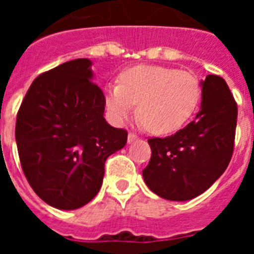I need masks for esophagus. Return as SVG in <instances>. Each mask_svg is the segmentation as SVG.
I'll list each match as a JSON object with an SVG mask.
<instances>
[{"label": "esophagus", "instance_id": "1", "mask_svg": "<svg viewBox=\"0 0 254 254\" xmlns=\"http://www.w3.org/2000/svg\"><path fill=\"white\" fill-rule=\"evenodd\" d=\"M137 134H134V133H132V132H129L128 133V137H127V141H128V143H132V142H134V141L137 140Z\"/></svg>", "mask_w": 254, "mask_h": 254}]
</instances>
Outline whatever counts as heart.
Segmentation results:
<instances>
[{
    "mask_svg": "<svg viewBox=\"0 0 254 254\" xmlns=\"http://www.w3.org/2000/svg\"><path fill=\"white\" fill-rule=\"evenodd\" d=\"M201 96L193 73L167 66H136L121 73V84L105 89V108L121 123L137 104V116L149 131L165 134L179 129L196 109Z\"/></svg>",
    "mask_w": 254,
    "mask_h": 254,
    "instance_id": "1",
    "label": "heart"
}]
</instances>
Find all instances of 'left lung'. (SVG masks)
<instances>
[{"instance_id": "8db88e82", "label": "left lung", "mask_w": 254, "mask_h": 254, "mask_svg": "<svg viewBox=\"0 0 254 254\" xmlns=\"http://www.w3.org/2000/svg\"><path fill=\"white\" fill-rule=\"evenodd\" d=\"M237 118V103L225 80L208 75L196 118L172 136L147 140L151 159L142 170L147 187L170 201L203 193L230 163Z\"/></svg>"}]
</instances>
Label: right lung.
Returning <instances> with one entry per match:
<instances>
[{
	"label": "right lung",
	"instance_id": "obj_1",
	"mask_svg": "<svg viewBox=\"0 0 254 254\" xmlns=\"http://www.w3.org/2000/svg\"><path fill=\"white\" fill-rule=\"evenodd\" d=\"M91 61H68L35 78L16 117L17 151L30 187L44 202L75 210L99 192L108 156L127 131L104 118L105 98Z\"/></svg>",
	"mask_w": 254,
	"mask_h": 254
}]
</instances>
